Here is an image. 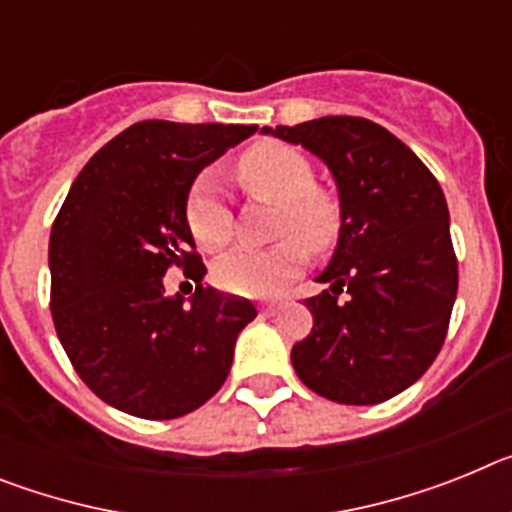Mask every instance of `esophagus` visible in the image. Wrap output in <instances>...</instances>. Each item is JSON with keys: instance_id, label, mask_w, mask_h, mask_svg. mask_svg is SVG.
Masks as SVG:
<instances>
[{"instance_id": "esophagus-1", "label": "esophagus", "mask_w": 512, "mask_h": 512, "mask_svg": "<svg viewBox=\"0 0 512 512\" xmlns=\"http://www.w3.org/2000/svg\"><path fill=\"white\" fill-rule=\"evenodd\" d=\"M277 302H266V305H261V312H264V315H274V312H277Z\"/></svg>"}]
</instances>
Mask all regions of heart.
I'll return each mask as SVG.
<instances>
[{"label": "heart", "instance_id": "b5f03b06", "mask_svg": "<svg viewBox=\"0 0 512 512\" xmlns=\"http://www.w3.org/2000/svg\"><path fill=\"white\" fill-rule=\"evenodd\" d=\"M243 187L279 202L277 235L271 248H238L215 264L217 287L238 297H271L295 279L312 253H325L341 235L343 210L330 189L315 184L305 153L282 143H261L238 158ZM184 217L192 238L205 251H223L233 238V212L210 171L194 179Z\"/></svg>", "mask_w": 512, "mask_h": 512}]
</instances>
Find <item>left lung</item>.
I'll return each instance as SVG.
<instances>
[{
  "label": "left lung",
  "instance_id": "8db88e82",
  "mask_svg": "<svg viewBox=\"0 0 512 512\" xmlns=\"http://www.w3.org/2000/svg\"><path fill=\"white\" fill-rule=\"evenodd\" d=\"M261 133L328 164L343 223L307 297L312 330L292 346L297 377L341 405L408 390L438 356L459 287L449 207L436 176L400 138L364 117L330 115Z\"/></svg>",
  "mask_w": 512,
  "mask_h": 512
}]
</instances>
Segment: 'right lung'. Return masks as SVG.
<instances>
[{
  "label": "right lung",
  "mask_w": 512,
  "mask_h": 512,
  "mask_svg": "<svg viewBox=\"0 0 512 512\" xmlns=\"http://www.w3.org/2000/svg\"><path fill=\"white\" fill-rule=\"evenodd\" d=\"M256 125L143 120L99 148L51 228V315L89 390L112 408L171 420L205 405L228 379L235 338L256 318L243 297L197 287L169 297L164 277L202 282L184 205L207 164Z\"/></svg>",
  "instance_id": "right-lung-1"
}]
</instances>
